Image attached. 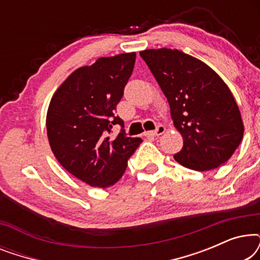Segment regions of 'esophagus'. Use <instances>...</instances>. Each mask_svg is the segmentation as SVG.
I'll return each mask as SVG.
<instances>
[{"instance_id":"1","label":"esophagus","mask_w":260,"mask_h":260,"mask_svg":"<svg viewBox=\"0 0 260 260\" xmlns=\"http://www.w3.org/2000/svg\"><path fill=\"white\" fill-rule=\"evenodd\" d=\"M165 133H166L165 125H158L157 129H156L155 131H148V133H145L144 135L145 136H161V135Z\"/></svg>"}]
</instances>
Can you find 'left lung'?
<instances>
[{
  "label": "left lung",
  "instance_id": "1",
  "mask_svg": "<svg viewBox=\"0 0 260 260\" xmlns=\"http://www.w3.org/2000/svg\"><path fill=\"white\" fill-rule=\"evenodd\" d=\"M168 99L183 147L174 155L188 169L208 172L229 161L244 136L232 92L207 63L179 49L141 51Z\"/></svg>",
  "mask_w": 260,
  "mask_h": 260
}]
</instances>
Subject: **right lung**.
<instances>
[{
	"mask_svg": "<svg viewBox=\"0 0 260 260\" xmlns=\"http://www.w3.org/2000/svg\"><path fill=\"white\" fill-rule=\"evenodd\" d=\"M136 53L99 58L77 69L54 92L46 117L47 137L60 165L91 187L106 188L123 176L142 142L124 130L110 138L116 106L133 73Z\"/></svg>",
	"mask_w": 260,
	"mask_h": 260,
	"instance_id": "1",
	"label": "right lung"
}]
</instances>
